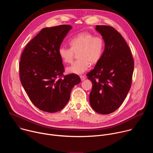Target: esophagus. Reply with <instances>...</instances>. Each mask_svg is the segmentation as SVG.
Here are the masks:
<instances>
[{"instance_id": "1", "label": "esophagus", "mask_w": 153, "mask_h": 153, "mask_svg": "<svg viewBox=\"0 0 153 153\" xmlns=\"http://www.w3.org/2000/svg\"><path fill=\"white\" fill-rule=\"evenodd\" d=\"M80 79H81V80H82V81L84 80L85 79V78H86L84 76H80Z\"/></svg>"}]
</instances>
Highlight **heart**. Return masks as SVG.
<instances>
[{
    "label": "heart",
    "instance_id": "heart-1",
    "mask_svg": "<svg viewBox=\"0 0 153 153\" xmlns=\"http://www.w3.org/2000/svg\"><path fill=\"white\" fill-rule=\"evenodd\" d=\"M71 48L61 46L58 54L66 63H71L77 53V60L67 68L70 73L81 74L85 72L91 64H96L101 59L105 43L100 36H94L89 32H82L73 37L69 42Z\"/></svg>",
    "mask_w": 153,
    "mask_h": 153
}]
</instances>
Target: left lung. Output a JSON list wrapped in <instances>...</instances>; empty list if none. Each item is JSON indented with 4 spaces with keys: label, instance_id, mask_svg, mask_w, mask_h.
<instances>
[{
    "label": "left lung",
    "instance_id": "obj_1",
    "mask_svg": "<svg viewBox=\"0 0 153 153\" xmlns=\"http://www.w3.org/2000/svg\"><path fill=\"white\" fill-rule=\"evenodd\" d=\"M105 47L94 68L86 74L93 83L90 103L101 114H110L120 106L131 86L134 60L122 35L113 27L97 25Z\"/></svg>",
    "mask_w": 153,
    "mask_h": 153
}]
</instances>
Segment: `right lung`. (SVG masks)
Listing matches in <instances>:
<instances>
[{"label":"right lung","mask_w":153,"mask_h":153,"mask_svg":"<svg viewBox=\"0 0 153 153\" xmlns=\"http://www.w3.org/2000/svg\"><path fill=\"white\" fill-rule=\"evenodd\" d=\"M71 25L43 28L25 47L19 63L20 80L30 100L39 110L56 113L70 98L74 85L80 82L75 74L63 76L58 50Z\"/></svg>","instance_id":"right-lung-1"}]
</instances>
